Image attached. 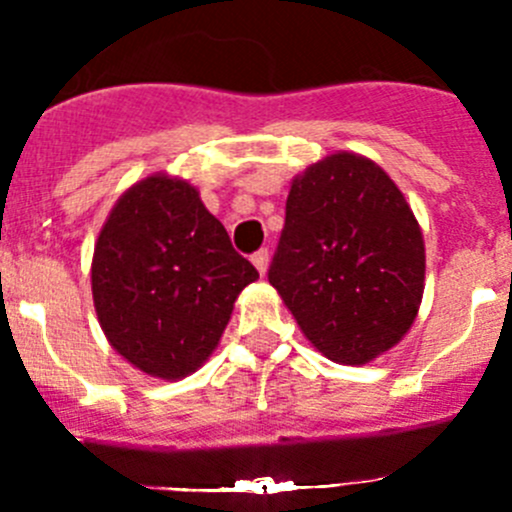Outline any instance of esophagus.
I'll return each mask as SVG.
<instances>
[{"label":"esophagus","mask_w":512,"mask_h":512,"mask_svg":"<svg viewBox=\"0 0 512 512\" xmlns=\"http://www.w3.org/2000/svg\"><path fill=\"white\" fill-rule=\"evenodd\" d=\"M252 265L257 267V272H260V275H265L267 265H270V252H267V250H257L255 255H252Z\"/></svg>","instance_id":"1"}]
</instances>
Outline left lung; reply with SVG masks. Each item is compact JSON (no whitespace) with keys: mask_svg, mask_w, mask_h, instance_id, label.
I'll use <instances>...</instances> for the list:
<instances>
[{"mask_svg":"<svg viewBox=\"0 0 512 512\" xmlns=\"http://www.w3.org/2000/svg\"><path fill=\"white\" fill-rule=\"evenodd\" d=\"M423 275L421 227L379 165L334 153L294 178L267 280L327 359L366 364L394 347Z\"/></svg>","mask_w":512,"mask_h":512,"instance_id":"1","label":"left lung"}]
</instances>
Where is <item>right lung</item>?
Here are the masks:
<instances>
[{
    "instance_id": "1",
    "label": "right lung",
    "mask_w": 512,
    "mask_h": 512,
    "mask_svg": "<svg viewBox=\"0 0 512 512\" xmlns=\"http://www.w3.org/2000/svg\"><path fill=\"white\" fill-rule=\"evenodd\" d=\"M257 277L198 190L168 175L118 198L91 265L111 347L160 379H183L213 354L237 294Z\"/></svg>"
}]
</instances>
